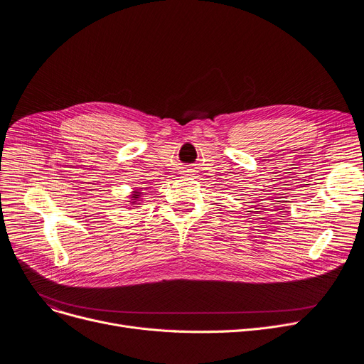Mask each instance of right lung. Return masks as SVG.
<instances>
[{
    "instance_id": "add662e5",
    "label": "right lung",
    "mask_w": 364,
    "mask_h": 364,
    "mask_svg": "<svg viewBox=\"0 0 364 364\" xmlns=\"http://www.w3.org/2000/svg\"><path fill=\"white\" fill-rule=\"evenodd\" d=\"M140 196H141L140 192H134V196H132V199H131V203H132V205H137Z\"/></svg>"
}]
</instances>
